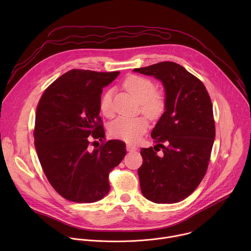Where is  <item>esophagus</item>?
<instances>
[{
  "label": "esophagus",
  "instance_id": "1",
  "mask_svg": "<svg viewBox=\"0 0 251 251\" xmlns=\"http://www.w3.org/2000/svg\"><path fill=\"white\" fill-rule=\"evenodd\" d=\"M126 150H127V152H136L138 150V148L131 145V144H127L126 145Z\"/></svg>",
  "mask_w": 251,
  "mask_h": 251
}]
</instances>
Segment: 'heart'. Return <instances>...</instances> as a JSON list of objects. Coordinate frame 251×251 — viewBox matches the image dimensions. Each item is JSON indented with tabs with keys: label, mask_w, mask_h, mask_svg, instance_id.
Returning a JSON list of instances; mask_svg holds the SVG:
<instances>
[{
	"label": "heart",
	"mask_w": 251,
	"mask_h": 251,
	"mask_svg": "<svg viewBox=\"0 0 251 251\" xmlns=\"http://www.w3.org/2000/svg\"><path fill=\"white\" fill-rule=\"evenodd\" d=\"M123 85L127 92L141 103L142 111L150 118L156 119L163 114L166 105L165 95L161 91H155V85L150 79L130 75ZM111 97V91H107L101 98L100 109L105 116L113 114ZM148 125L149 123L145 116H120L110 123L109 131L110 135L116 139L127 143H136L146 132Z\"/></svg>",
	"instance_id": "1"
}]
</instances>
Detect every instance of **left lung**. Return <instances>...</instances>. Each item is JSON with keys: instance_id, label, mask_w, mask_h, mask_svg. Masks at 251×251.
<instances>
[{"instance_id": "left-lung-1", "label": "left lung", "mask_w": 251, "mask_h": 251, "mask_svg": "<svg viewBox=\"0 0 251 251\" xmlns=\"http://www.w3.org/2000/svg\"><path fill=\"white\" fill-rule=\"evenodd\" d=\"M133 71L160 80L166 100L165 111L151 133L163 154L159 156L152 147L141 150L142 194L156 203L181 201L197 189L207 169L216 137L209 95L200 79L176 62Z\"/></svg>"}]
</instances>
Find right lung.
I'll use <instances>...</instances> for the list:
<instances>
[{"instance_id": "right-lung-1", "label": "right lung", "mask_w": 251, "mask_h": 251, "mask_svg": "<svg viewBox=\"0 0 251 251\" xmlns=\"http://www.w3.org/2000/svg\"><path fill=\"white\" fill-rule=\"evenodd\" d=\"M119 74L69 70L39 102L34 147L49 182L68 201L89 203L103 199L110 189V171L126 155L125 143L119 140L89 148L90 135L105 138L99 117L101 93Z\"/></svg>"}]
</instances>
